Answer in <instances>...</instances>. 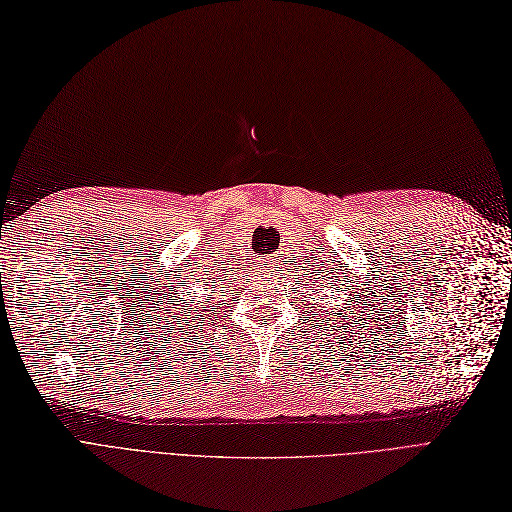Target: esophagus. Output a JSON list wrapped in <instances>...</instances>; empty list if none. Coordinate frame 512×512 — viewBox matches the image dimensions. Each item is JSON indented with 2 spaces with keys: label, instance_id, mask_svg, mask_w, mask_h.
Segmentation results:
<instances>
[{
  "label": "esophagus",
  "instance_id": "obj_1",
  "mask_svg": "<svg viewBox=\"0 0 512 512\" xmlns=\"http://www.w3.org/2000/svg\"><path fill=\"white\" fill-rule=\"evenodd\" d=\"M257 270L261 274H270V272L276 270V261L272 257H259L257 259Z\"/></svg>",
  "mask_w": 512,
  "mask_h": 512
}]
</instances>
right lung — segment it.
<instances>
[{
    "label": "right lung",
    "mask_w": 512,
    "mask_h": 512,
    "mask_svg": "<svg viewBox=\"0 0 512 512\" xmlns=\"http://www.w3.org/2000/svg\"><path fill=\"white\" fill-rule=\"evenodd\" d=\"M212 289H214V285H212Z\"/></svg>",
    "instance_id": "right-lung-1"
}]
</instances>
